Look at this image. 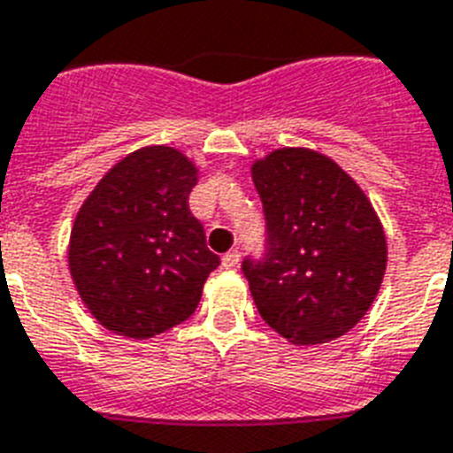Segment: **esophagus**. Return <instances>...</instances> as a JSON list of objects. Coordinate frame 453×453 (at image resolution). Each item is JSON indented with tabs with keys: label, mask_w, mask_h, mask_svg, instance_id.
I'll return each instance as SVG.
<instances>
[{
	"label": "esophagus",
	"mask_w": 453,
	"mask_h": 453,
	"mask_svg": "<svg viewBox=\"0 0 453 453\" xmlns=\"http://www.w3.org/2000/svg\"><path fill=\"white\" fill-rule=\"evenodd\" d=\"M239 265V253L237 251H227L226 256H223V267L226 270H234Z\"/></svg>",
	"instance_id": "obj_1"
}]
</instances>
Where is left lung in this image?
I'll return each instance as SVG.
<instances>
[{
  "label": "left lung",
  "mask_w": 453,
  "mask_h": 453,
  "mask_svg": "<svg viewBox=\"0 0 453 453\" xmlns=\"http://www.w3.org/2000/svg\"><path fill=\"white\" fill-rule=\"evenodd\" d=\"M267 227L246 258L253 303L281 337L311 347L354 328L386 272V237L358 183L311 149L272 150L251 167Z\"/></svg>",
  "instance_id": "left-lung-1"
}]
</instances>
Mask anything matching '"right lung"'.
Here are the masks:
<instances>
[{
    "label": "right lung",
    "mask_w": 453,
    "mask_h": 453,
    "mask_svg": "<svg viewBox=\"0 0 453 453\" xmlns=\"http://www.w3.org/2000/svg\"><path fill=\"white\" fill-rule=\"evenodd\" d=\"M197 167L172 146L113 165L79 209L69 272L106 330L149 340L186 321L220 258L188 207Z\"/></svg>",
    "instance_id": "obj_1"
}]
</instances>
